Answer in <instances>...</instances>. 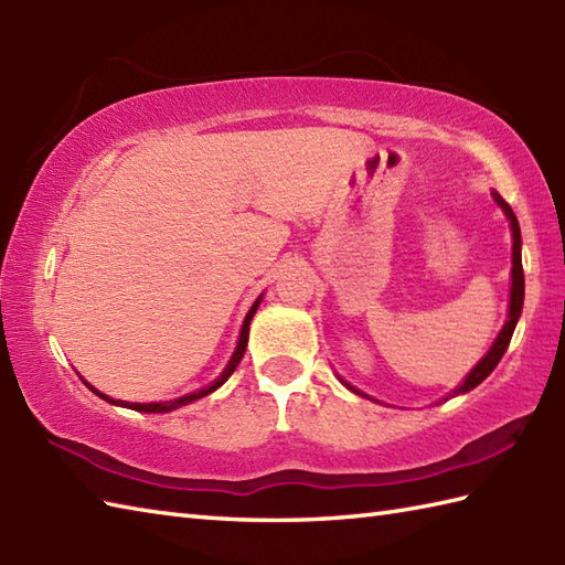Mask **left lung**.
Here are the masks:
<instances>
[{
  "label": "left lung",
  "instance_id": "obj_1",
  "mask_svg": "<svg viewBox=\"0 0 565 565\" xmlns=\"http://www.w3.org/2000/svg\"><path fill=\"white\" fill-rule=\"evenodd\" d=\"M495 201L500 203V209L508 213L510 218V225H512V289H510V320L505 322V328L500 330L495 344L490 347V352L481 359V362L476 364V369L471 371V374L466 376V381L461 383L459 388L454 391V395L459 393H466L476 388L478 383H481L486 376H490V371H493L498 366V362L502 359V354H505V350L510 347V340H512V332H514V326H518L520 320V313H522V303H524V271H522V235H520V223H518V215L512 213V209L508 206V201L502 199L500 194H495ZM352 388V386H347ZM354 393H359L356 388H352ZM364 395V393H359Z\"/></svg>",
  "mask_w": 565,
  "mask_h": 565
}]
</instances>
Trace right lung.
Wrapping results in <instances>:
<instances>
[{"instance_id": "add662e5", "label": "right lung", "mask_w": 565, "mask_h": 565, "mask_svg": "<svg viewBox=\"0 0 565 565\" xmlns=\"http://www.w3.org/2000/svg\"><path fill=\"white\" fill-rule=\"evenodd\" d=\"M259 301L262 298H257L255 301V306L249 308V313H247V318H245V322H243V330H239V342H237V347H235V354H233V359H231V364L225 366V371L223 374L215 379L209 388H201L199 393H189V395H182V398H177V401H164V403H124V401H114V398H106L104 393H99L97 388H92L89 383L87 386L99 395V398H104V401H109V403H114V405H128L130 411H140V413H170V411H177V407H182V405H189V403H194V401H199V398H203V395H209V393H213L215 388L218 386H223V383L231 379V374L235 371V366L239 364V359L245 356V350H247V334H249V320H252V316H255V310H257V306H259Z\"/></svg>"}]
</instances>
